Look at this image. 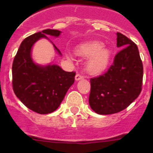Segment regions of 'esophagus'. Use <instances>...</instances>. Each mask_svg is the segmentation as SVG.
Here are the masks:
<instances>
[{"label": "esophagus", "instance_id": "esophagus-1", "mask_svg": "<svg viewBox=\"0 0 153 153\" xmlns=\"http://www.w3.org/2000/svg\"><path fill=\"white\" fill-rule=\"evenodd\" d=\"M83 79V76L82 75H80V74H76V76H75V79L76 81H78V80H79V79Z\"/></svg>", "mask_w": 153, "mask_h": 153}]
</instances>
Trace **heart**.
Returning a JSON list of instances; mask_svg holds the SVG:
<instances>
[{"label":"heart","instance_id":"obj_1","mask_svg":"<svg viewBox=\"0 0 153 153\" xmlns=\"http://www.w3.org/2000/svg\"><path fill=\"white\" fill-rule=\"evenodd\" d=\"M75 53L79 56L89 57L86 63V70L93 75L104 72L111 60V51L100 41H90L81 44L76 49ZM67 57L70 58V56Z\"/></svg>","mask_w":153,"mask_h":153}]
</instances>
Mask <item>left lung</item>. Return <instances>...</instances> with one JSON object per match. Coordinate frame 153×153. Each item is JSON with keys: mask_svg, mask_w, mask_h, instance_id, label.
<instances>
[{"mask_svg": "<svg viewBox=\"0 0 153 153\" xmlns=\"http://www.w3.org/2000/svg\"><path fill=\"white\" fill-rule=\"evenodd\" d=\"M117 47L121 51L106 73L90 79L89 103L100 115L122 111L139 97L142 90L143 67L136 44L117 33Z\"/></svg>", "mask_w": 153, "mask_h": 153, "instance_id": "8db88e82", "label": "left lung"}]
</instances>
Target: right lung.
<instances>
[{"label":"right lung","mask_w":153,"mask_h":153,"mask_svg":"<svg viewBox=\"0 0 153 153\" xmlns=\"http://www.w3.org/2000/svg\"><path fill=\"white\" fill-rule=\"evenodd\" d=\"M60 33L57 30L47 29L30 35L23 40L13 59V92L28 109L40 114L55 111L74 83L76 73L66 72L56 64H37L31 56L32 47L37 40H50L47 35L58 37ZM53 46L61 56L60 50L53 44Z\"/></svg>","instance_id":"add662e5"}]
</instances>
